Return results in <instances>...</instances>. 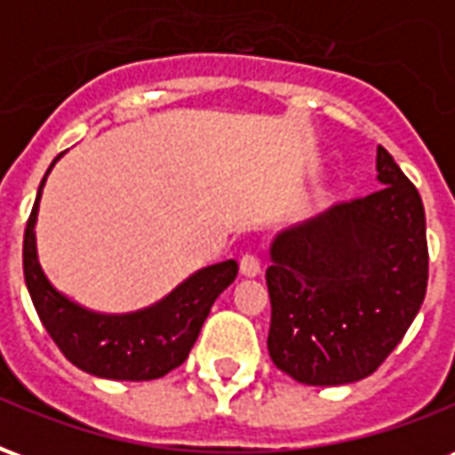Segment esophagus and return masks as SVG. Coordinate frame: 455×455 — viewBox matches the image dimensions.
I'll list each match as a JSON object with an SVG mask.
<instances>
[{
    "mask_svg": "<svg viewBox=\"0 0 455 455\" xmlns=\"http://www.w3.org/2000/svg\"><path fill=\"white\" fill-rule=\"evenodd\" d=\"M241 273L246 277L260 275V260H258V256H253V253L241 256Z\"/></svg>",
    "mask_w": 455,
    "mask_h": 455,
    "instance_id": "34e87169",
    "label": "esophagus"
}]
</instances>
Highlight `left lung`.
<instances>
[{
    "label": "left lung",
    "instance_id": "obj_1",
    "mask_svg": "<svg viewBox=\"0 0 455 455\" xmlns=\"http://www.w3.org/2000/svg\"><path fill=\"white\" fill-rule=\"evenodd\" d=\"M375 168L378 192L339 202L270 243L267 351L297 382L324 387L368 378L427 295L419 192L382 146Z\"/></svg>",
    "mask_w": 455,
    "mask_h": 455
}]
</instances>
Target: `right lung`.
Masks as SVG:
<instances>
[{
	"label": "right lung",
	"mask_w": 455,
	"mask_h": 455,
	"mask_svg": "<svg viewBox=\"0 0 455 455\" xmlns=\"http://www.w3.org/2000/svg\"><path fill=\"white\" fill-rule=\"evenodd\" d=\"M48 172L41 180L24 234L26 287L45 331L68 361L97 378L156 380L168 375L188 361L214 299L236 280L238 263L224 260L202 267L160 302L129 315H102L77 305L55 290L38 263L36 219Z\"/></svg>",
	"instance_id": "1"
}]
</instances>
